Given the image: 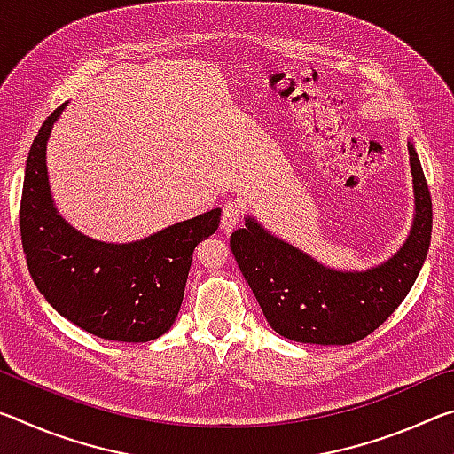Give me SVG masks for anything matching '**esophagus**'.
Masks as SVG:
<instances>
[{
	"label": "esophagus",
	"instance_id": "1",
	"mask_svg": "<svg viewBox=\"0 0 454 454\" xmlns=\"http://www.w3.org/2000/svg\"><path fill=\"white\" fill-rule=\"evenodd\" d=\"M242 204L238 202H226L224 208H222V220H220V228L224 232H232V230L238 226V222L242 218Z\"/></svg>",
	"mask_w": 454,
	"mask_h": 454
}]
</instances>
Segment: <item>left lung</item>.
I'll use <instances>...</instances> for the list:
<instances>
[{
    "mask_svg": "<svg viewBox=\"0 0 454 454\" xmlns=\"http://www.w3.org/2000/svg\"><path fill=\"white\" fill-rule=\"evenodd\" d=\"M414 184L412 230L396 254L366 272L330 270L246 218L230 248L276 333L304 344H352L374 333L409 294L425 264L433 202L420 160L409 144Z\"/></svg>",
    "mask_w": 454,
    "mask_h": 454,
    "instance_id": "1",
    "label": "left lung"
}]
</instances>
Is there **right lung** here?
<instances>
[{
    "instance_id": "obj_1",
    "label": "right lung",
    "mask_w": 454,
    "mask_h": 454,
    "mask_svg": "<svg viewBox=\"0 0 454 454\" xmlns=\"http://www.w3.org/2000/svg\"><path fill=\"white\" fill-rule=\"evenodd\" d=\"M66 104L43 121L29 150L20 204L21 246L37 290L61 317L118 342H148L178 317L192 254L220 224V208L129 244L80 234L56 212L45 144Z\"/></svg>"
}]
</instances>
